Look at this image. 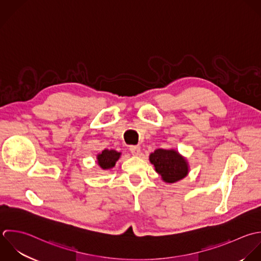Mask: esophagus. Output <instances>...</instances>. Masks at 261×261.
Listing matches in <instances>:
<instances>
[{
  "instance_id": "1",
  "label": "esophagus",
  "mask_w": 261,
  "mask_h": 261,
  "mask_svg": "<svg viewBox=\"0 0 261 261\" xmlns=\"http://www.w3.org/2000/svg\"><path fill=\"white\" fill-rule=\"evenodd\" d=\"M130 151L133 155H139L141 149H140V146H138V145H131L130 146Z\"/></svg>"
}]
</instances>
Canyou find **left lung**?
Masks as SVG:
<instances>
[{
  "label": "left lung",
  "instance_id": "obj_1",
  "mask_svg": "<svg viewBox=\"0 0 261 261\" xmlns=\"http://www.w3.org/2000/svg\"><path fill=\"white\" fill-rule=\"evenodd\" d=\"M149 161L166 183H175L182 180L189 172L186 159L175 149L159 148L150 153Z\"/></svg>",
  "mask_w": 261,
  "mask_h": 261
}]
</instances>
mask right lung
<instances>
[{
    "label": "right lung",
    "mask_w": 261,
    "mask_h": 261,
    "mask_svg": "<svg viewBox=\"0 0 261 261\" xmlns=\"http://www.w3.org/2000/svg\"><path fill=\"white\" fill-rule=\"evenodd\" d=\"M121 152L114 149H105L97 154V164L102 170H109L115 167L116 162L120 159Z\"/></svg>",
    "instance_id": "right-lung-1"
}]
</instances>
